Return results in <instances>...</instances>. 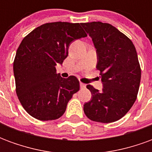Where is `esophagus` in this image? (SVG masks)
Instances as JSON below:
<instances>
[{
	"mask_svg": "<svg viewBox=\"0 0 152 152\" xmlns=\"http://www.w3.org/2000/svg\"><path fill=\"white\" fill-rule=\"evenodd\" d=\"M80 86L81 89H85V88H86V84H84V83H80Z\"/></svg>",
	"mask_w": 152,
	"mask_h": 152,
	"instance_id": "obj_1",
	"label": "esophagus"
}]
</instances>
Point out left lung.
Instances as JSON below:
<instances>
[{
    "mask_svg": "<svg viewBox=\"0 0 152 152\" xmlns=\"http://www.w3.org/2000/svg\"><path fill=\"white\" fill-rule=\"evenodd\" d=\"M92 38L97 53L96 68L100 71L102 91L88 85L91 100L84 112L91 121L111 123L126 114L137 99L141 68L136 49L130 39L109 23H81Z\"/></svg>",
    "mask_w": 152,
    "mask_h": 152,
    "instance_id": "1",
    "label": "left lung"
}]
</instances>
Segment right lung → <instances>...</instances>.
<instances>
[{
	"mask_svg": "<svg viewBox=\"0 0 152 152\" xmlns=\"http://www.w3.org/2000/svg\"><path fill=\"white\" fill-rule=\"evenodd\" d=\"M86 37L80 23L54 22L38 27L22 40L14 61L16 94L32 117L53 121L64 114L80 83L74 76L61 77L56 66L67 57L73 40Z\"/></svg>",
	"mask_w": 152,
	"mask_h": 152,
	"instance_id": "1",
	"label": "right lung"
}]
</instances>
